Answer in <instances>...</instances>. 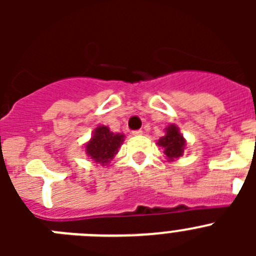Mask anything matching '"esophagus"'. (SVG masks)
Returning a JSON list of instances; mask_svg holds the SVG:
<instances>
[{
    "instance_id": "obj_1",
    "label": "esophagus",
    "mask_w": 256,
    "mask_h": 256,
    "mask_svg": "<svg viewBox=\"0 0 256 256\" xmlns=\"http://www.w3.org/2000/svg\"><path fill=\"white\" fill-rule=\"evenodd\" d=\"M142 133H144V130H133L132 134H133V136H141Z\"/></svg>"
}]
</instances>
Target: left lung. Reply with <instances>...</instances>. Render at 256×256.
Masks as SVG:
<instances>
[{"label":"left lung","instance_id":"1","mask_svg":"<svg viewBox=\"0 0 256 256\" xmlns=\"http://www.w3.org/2000/svg\"><path fill=\"white\" fill-rule=\"evenodd\" d=\"M186 144V140L176 124H169L165 128V134L158 141V146L162 148L166 159L170 162L178 160L183 155Z\"/></svg>","mask_w":256,"mask_h":256}]
</instances>
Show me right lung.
I'll use <instances>...</instances> for the list:
<instances>
[{"instance_id": "add662e5", "label": "right lung", "mask_w": 256, "mask_h": 256, "mask_svg": "<svg viewBox=\"0 0 256 256\" xmlns=\"http://www.w3.org/2000/svg\"><path fill=\"white\" fill-rule=\"evenodd\" d=\"M124 137L126 136L123 133H114L108 126H98L94 128L91 140L86 144L84 151L96 164L105 166L118 154L124 142Z\"/></svg>"}]
</instances>
